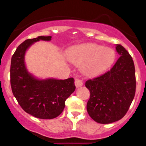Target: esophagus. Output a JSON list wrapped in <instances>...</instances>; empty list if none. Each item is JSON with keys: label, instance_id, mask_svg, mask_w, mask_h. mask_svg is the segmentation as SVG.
I'll list each match as a JSON object with an SVG mask.
<instances>
[{"label": "esophagus", "instance_id": "1", "mask_svg": "<svg viewBox=\"0 0 146 146\" xmlns=\"http://www.w3.org/2000/svg\"><path fill=\"white\" fill-rule=\"evenodd\" d=\"M74 84H75V86L77 88H80L81 86H82L83 85V82L81 79H79V78H76L75 80H74Z\"/></svg>", "mask_w": 146, "mask_h": 146}]
</instances>
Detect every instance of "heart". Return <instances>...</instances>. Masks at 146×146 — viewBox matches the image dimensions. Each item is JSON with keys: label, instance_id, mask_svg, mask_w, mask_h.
<instances>
[{"label": "heart", "instance_id": "b5f03b06", "mask_svg": "<svg viewBox=\"0 0 146 146\" xmlns=\"http://www.w3.org/2000/svg\"><path fill=\"white\" fill-rule=\"evenodd\" d=\"M115 51L96 44H86L74 47L68 53V58L77 65H82L85 74L94 76L108 69L114 62Z\"/></svg>", "mask_w": 146, "mask_h": 146}]
</instances>
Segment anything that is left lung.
Returning a JSON list of instances; mask_svg holds the SVG:
<instances>
[{
    "label": "left lung",
    "instance_id": "8db88e82",
    "mask_svg": "<svg viewBox=\"0 0 146 146\" xmlns=\"http://www.w3.org/2000/svg\"><path fill=\"white\" fill-rule=\"evenodd\" d=\"M120 55L111 69L86 82L90 91L87 111L93 120L107 124L119 121L128 111L135 95L134 61L127 50L116 45Z\"/></svg>",
    "mask_w": 146,
    "mask_h": 146
}]
</instances>
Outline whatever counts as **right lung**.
Instances as JSON below:
<instances>
[{
  "mask_svg": "<svg viewBox=\"0 0 146 146\" xmlns=\"http://www.w3.org/2000/svg\"><path fill=\"white\" fill-rule=\"evenodd\" d=\"M52 36H38L20 44L11 57L10 82L17 101L27 113L41 119L58 117L65 108V101L75 90L74 78L38 80L30 74L25 65L26 50L40 40Z\"/></svg>",
  "mask_w": 146,
  "mask_h": 146,
  "instance_id": "add662e5",
  "label": "right lung"
}]
</instances>
